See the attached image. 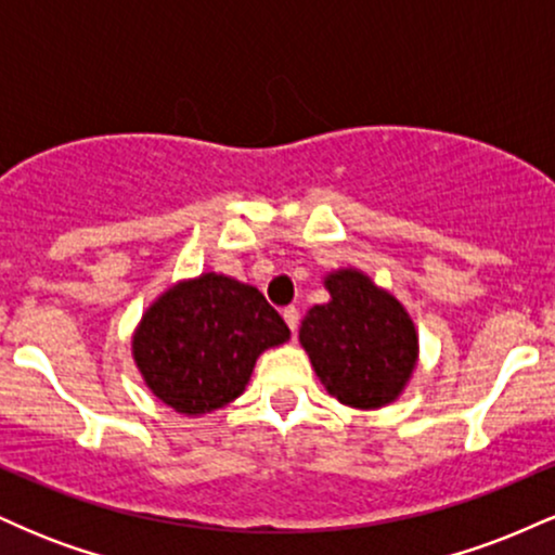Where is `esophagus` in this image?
Here are the masks:
<instances>
[{
  "mask_svg": "<svg viewBox=\"0 0 555 555\" xmlns=\"http://www.w3.org/2000/svg\"><path fill=\"white\" fill-rule=\"evenodd\" d=\"M284 321H286V326L292 328V334H297V328H299V310L295 308V305H292V308H284Z\"/></svg>",
  "mask_w": 555,
  "mask_h": 555,
  "instance_id": "obj_1",
  "label": "esophagus"
}]
</instances>
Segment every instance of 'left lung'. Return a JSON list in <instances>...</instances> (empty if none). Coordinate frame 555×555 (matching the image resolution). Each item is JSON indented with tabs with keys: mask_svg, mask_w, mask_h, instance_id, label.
Returning a JSON list of instances; mask_svg holds the SVG:
<instances>
[{
	"mask_svg": "<svg viewBox=\"0 0 555 555\" xmlns=\"http://www.w3.org/2000/svg\"><path fill=\"white\" fill-rule=\"evenodd\" d=\"M326 289L331 299L310 308L299 341L331 397L378 410L399 397L415 371V323L397 297L354 269L328 273Z\"/></svg>",
	"mask_w": 555,
	"mask_h": 555,
	"instance_id": "8db88e82",
	"label": "left lung"
}]
</instances>
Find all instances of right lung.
Listing matches in <instances>:
<instances>
[{"label":"right lung","mask_w":555,"mask_h":555,"mask_svg":"<svg viewBox=\"0 0 555 555\" xmlns=\"http://www.w3.org/2000/svg\"><path fill=\"white\" fill-rule=\"evenodd\" d=\"M289 339L256 286L221 273L164 292L132 336L145 386L182 415H206L245 391L260 352Z\"/></svg>","instance_id":"obj_1"}]
</instances>
